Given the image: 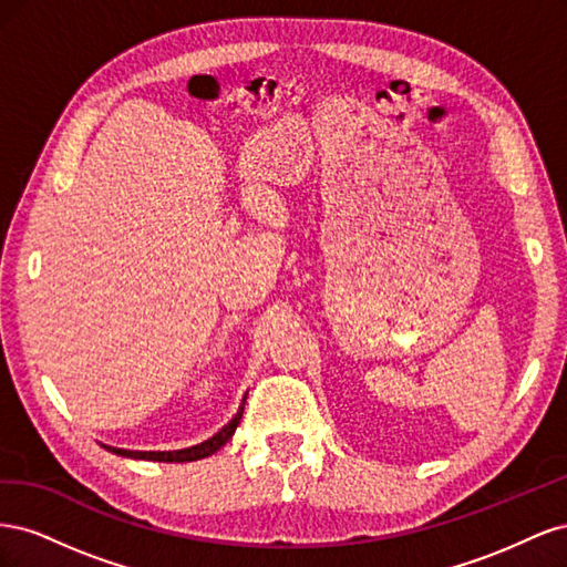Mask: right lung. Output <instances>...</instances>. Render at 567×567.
<instances>
[{"label":"right lung","mask_w":567,"mask_h":567,"mask_svg":"<svg viewBox=\"0 0 567 567\" xmlns=\"http://www.w3.org/2000/svg\"><path fill=\"white\" fill-rule=\"evenodd\" d=\"M246 402V400H244ZM241 416H244V406H238L236 416L221 427V431L217 435H213L210 440H205L200 444H196V447H188V450H177V452H130V450H115V447H104L113 454H120V456H127V458H144V461H167V463H184V461H198V458H205L215 454L217 450L225 447V444L231 440V435L236 433L238 423H241Z\"/></svg>","instance_id":"obj_1"}]
</instances>
